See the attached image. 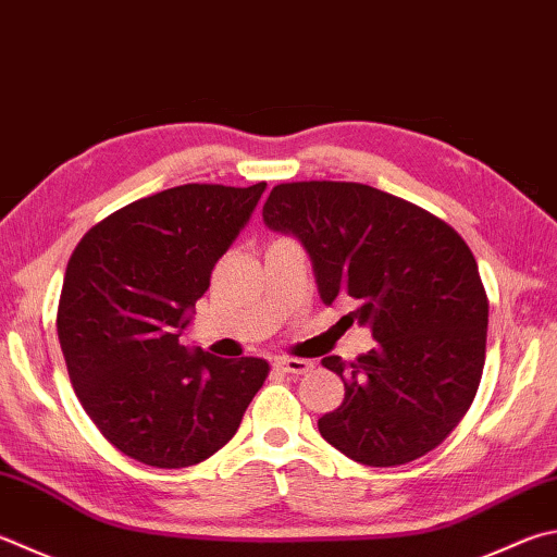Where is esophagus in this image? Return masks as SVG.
I'll return each instance as SVG.
<instances>
[{"instance_id":"34e87169","label":"esophagus","mask_w":557,"mask_h":557,"mask_svg":"<svg viewBox=\"0 0 557 557\" xmlns=\"http://www.w3.org/2000/svg\"><path fill=\"white\" fill-rule=\"evenodd\" d=\"M275 368L287 372V375H307V372L313 370V362L301 360V358H277Z\"/></svg>"}]
</instances>
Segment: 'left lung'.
Instances as JSON below:
<instances>
[{
    "label": "left lung",
    "instance_id": "1",
    "mask_svg": "<svg viewBox=\"0 0 557 557\" xmlns=\"http://www.w3.org/2000/svg\"><path fill=\"white\" fill-rule=\"evenodd\" d=\"M311 256L323 305L350 297L377 346L321 360L346 397L323 413L333 448L392 468L441 446L478 394L490 301L478 262L446 221L360 182H285L262 207Z\"/></svg>",
    "mask_w": 557,
    "mask_h": 557
}]
</instances>
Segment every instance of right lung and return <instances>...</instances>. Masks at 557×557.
I'll list each match as a JSON object with an SVG mask.
<instances>
[{
  "mask_svg": "<svg viewBox=\"0 0 557 557\" xmlns=\"http://www.w3.org/2000/svg\"><path fill=\"white\" fill-rule=\"evenodd\" d=\"M265 191L180 185L99 221L70 256L58 338L99 433L150 468H189L236 436L265 382L262 358L224 360L180 336Z\"/></svg>",
  "mask_w": 557,
  "mask_h": 557,
  "instance_id": "right-lung-1",
  "label": "right lung"
}]
</instances>
